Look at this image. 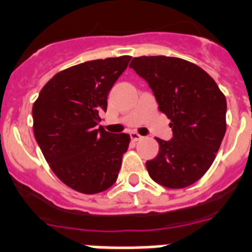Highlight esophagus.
<instances>
[{
    "mask_svg": "<svg viewBox=\"0 0 252 252\" xmlns=\"http://www.w3.org/2000/svg\"><path fill=\"white\" fill-rule=\"evenodd\" d=\"M129 136H130V139H132V141H139V140L143 139V136L137 133V132H130Z\"/></svg>",
    "mask_w": 252,
    "mask_h": 252,
    "instance_id": "obj_1",
    "label": "esophagus"
}]
</instances>
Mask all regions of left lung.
<instances>
[{
  "label": "left lung",
  "mask_w": 252,
  "mask_h": 252,
  "mask_svg": "<svg viewBox=\"0 0 252 252\" xmlns=\"http://www.w3.org/2000/svg\"><path fill=\"white\" fill-rule=\"evenodd\" d=\"M145 79L158 108L170 119L173 139H156L160 151L147 161L155 182L182 189L209 170L226 132V97L194 63L174 57H137L129 64Z\"/></svg>",
  "instance_id": "1"
}]
</instances>
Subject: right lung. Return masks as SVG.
Here are the masks:
<instances>
[{"label":"right lung","mask_w":252,"mask_h":252,"mask_svg":"<svg viewBox=\"0 0 252 252\" xmlns=\"http://www.w3.org/2000/svg\"><path fill=\"white\" fill-rule=\"evenodd\" d=\"M129 61V55L105 58L59 71L32 104L34 136L49 166L64 185L83 194L115 184L129 147V134L96 129L108 92Z\"/></svg>","instance_id":"add662e5"}]
</instances>
